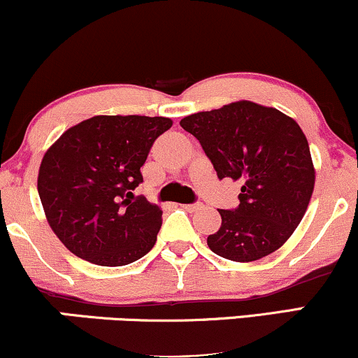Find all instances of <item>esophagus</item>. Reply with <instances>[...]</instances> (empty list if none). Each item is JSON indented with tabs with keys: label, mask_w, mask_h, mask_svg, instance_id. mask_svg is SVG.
Listing matches in <instances>:
<instances>
[{
	"label": "esophagus",
	"mask_w": 358,
	"mask_h": 358,
	"mask_svg": "<svg viewBox=\"0 0 358 358\" xmlns=\"http://www.w3.org/2000/svg\"><path fill=\"white\" fill-rule=\"evenodd\" d=\"M182 208H185V210H187V212H196V210H200V208H202V203H200V202H196V203H185V205H182Z\"/></svg>",
	"instance_id": "obj_1"
}]
</instances>
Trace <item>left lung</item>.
I'll return each mask as SVG.
<instances>
[{
	"instance_id": "obj_1",
	"label": "left lung",
	"mask_w": 358,
	"mask_h": 358,
	"mask_svg": "<svg viewBox=\"0 0 358 358\" xmlns=\"http://www.w3.org/2000/svg\"><path fill=\"white\" fill-rule=\"evenodd\" d=\"M219 178L241 182L239 207L219 210L222 225L207 237L217 256L250 262L289 239L305 215L315 168L301 127L281 110L239 101L183 117Z\"/></svg>"
}]
</instances>
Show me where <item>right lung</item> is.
<instances>
[{
  "label": "right lung",
  "instance_id": "obj_1",
  "mask_svg": "<svg viewBox=\"0 0 358 358\" xmlns=\"http://www.w3.org/2000/svg\"><path fill=\"white\" fill-rule=\"evenodd\" d=\"M171 119L94 116L48 148L38 195L52 231L72 254L97 266H126L153 249L162 210L133 190L151 146Z\"/></svg>",
  "mask_w": 358,
  "mask_h": 358
}]
</instances>
